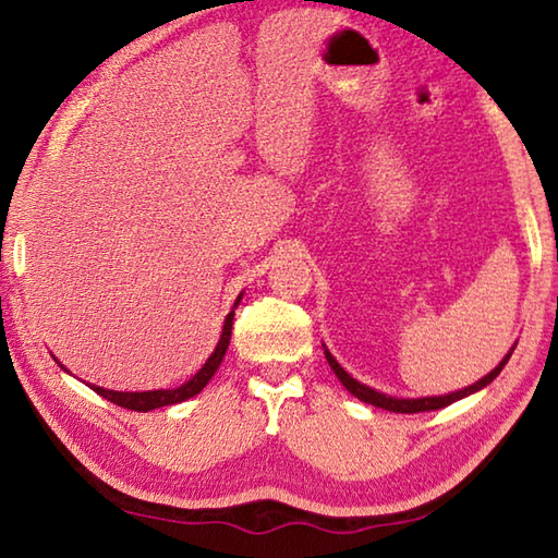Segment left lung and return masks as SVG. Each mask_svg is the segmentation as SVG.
I'll list each match as a JSON object with an SVG mask.
<instances>
[{"label": "left lung", "instance_id": "left-lung-1", "mask_svg": "<svg viewBox=\"0 0 558 558\" xmlns=\"http://www.w3.org/2000/svg\"><path fill=\"white\" fill-rule=\"evenodd\" d=\"M324 345V343H322ZM515 345L518 343H512V348L508 351V355L500 360V363L490 369L488 375H484L482 379L478 381H474V385H469V387H464V389H457V391H452V395H445V397H418V399H399V397H389V395H385V391H377V389H373V387H367V385H363V381H357L353 375H348L345 369L338 365V360L329 353V348L324 345V355H326V360H329V365H331V369L336 373V377L341 379V385L351 391L353 397H357L360 401H365V403H373V407H377V409H385V411H395V413H421V411H438V409H445V407H450V403H454V401H460V399H464V397H469V395H476L478 389H484V387H488L490 381H494L498 375H500V369L506 367V363L510 360V355H512V351H515Z\"/></svg>", "mask_w": 558, "mask_h": 558}]
</instances>
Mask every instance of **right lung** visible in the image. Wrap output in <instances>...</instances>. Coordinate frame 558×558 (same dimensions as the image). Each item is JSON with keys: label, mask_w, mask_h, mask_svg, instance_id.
Returning a JSON list of instances; mask_svg holds the SVG:
<instances>
[{"label": "right lung", "mask_w": 558, "mask_h": 558, "mask_svg": "<svg viewBox=\"0 0 558 558\" xmlns=\"http://www.w3.org/2000/svg\"><path fill=\"white\" fill-rule=\"evenodd\" d=\"M244 292H239V298L234 302L232 312L227 314L225 319V326H222V333H220V341H217L215 351L210 353V357L205 360V365L195 373L189 381H183L181 387H173V389H151V391H116V389H104V387H96V385H89L98 397H104L108 401H113L116 407H123V409H130V411H142L147 413L151 409H161V407H171V403H181L185 399H191L195 395H201V391L205 389L207 381L213 379V375L217 373V367H220L222 357L227 353V345H229V338H232V324H234V310L239 307V302H242ZM54 363L60 365V360L54 357ZM64 373H70L68 367L60 365Z\"/></svg>", "instance_id": "right-lung-1"}]
</instances>
